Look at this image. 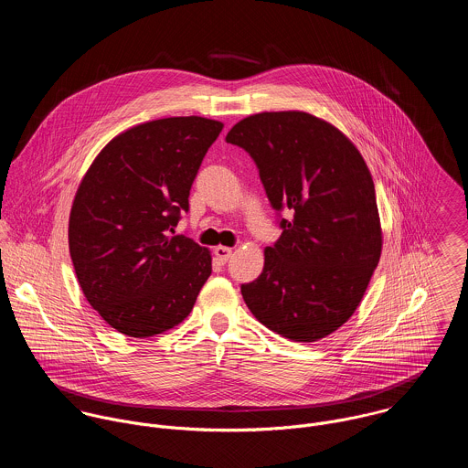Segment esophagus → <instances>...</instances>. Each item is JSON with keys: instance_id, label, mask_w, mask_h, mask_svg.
<instances>
[{"instance_id": "esophagus-1", "label": "esophagus", "mask_w": 468, "mask_h": 468, "mask_svg": "<svg viewBox=\"0 0 468 468\" xmlns=\"http://www.w3.org/2000/svg\"><path fill=\"white\" fill-rule=\"evenodd\" d=\"M214 256L218 258V261H219L221 265H225V263L229 261V258L232 256V249H230V247H221V245H219V247H216V249H214Z\"/></svg>"}]
</instances>
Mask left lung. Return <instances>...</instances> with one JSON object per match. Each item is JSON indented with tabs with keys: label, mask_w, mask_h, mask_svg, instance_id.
<instances>
[{
	"label": "left lung",
	"mask_w": 468,
	"mask_h": 468,
	"mask_svg": "<svg viewBox=\"0 0 468 468\" xmlns=\"http://www.w3.org/2000/svg\"><path fill=\"white\" fill-rule=\"evenodd\" d=\"M256 162L281 238L261 275L241 284L252 315L293 342L338 330L358 308L380 261L382 227L371 173L355 144L304 112H263L225 138Z\"/></svg>",
	"instance_id": "obj_1"
}]
</instances>
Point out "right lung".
<instances>
[{"mask_svg":"<svg viewBox=\"0 0 468 468\" xmlns=\"http://www.w3.org/2000/svg\"><path fill=\"white\" fill-rule=\"evenodd\" d=\"M221 130L195 115L138 124L110 140L82 176L69 256L86 301L117 332L164 334L193 312L212 258L175 227Z\"/></svg>","mask_w":468,"mask_h":468,"instance_id":"add662e5","label":"right lung"}]
</instances>
